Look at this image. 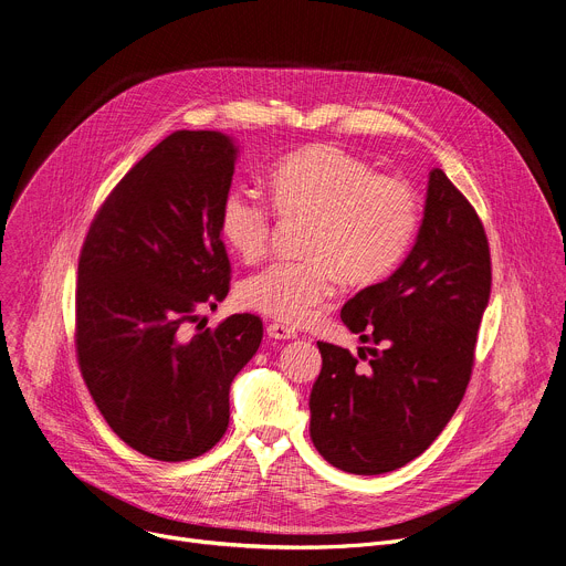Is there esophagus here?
Returning a JSON list of instances; mask_svg holds the SVG:
<instances>
[{"mask_svg": "<svg viewBox=\"0 0 566 566\" xmlns=\"http://www.w3.org/2000/svg\"><path fill=\"white\" fill-rule=\"evenodd\" d=\"M266 332H269V336L275 338V340H291V338L297 336V332H295L293 327L282 325V323H271V325L266 327Z\"/></svg>", "mask_w": 566, "mask_h": 566, "instance_id": "34e87169", "label": "esophagus"}]
</instances>
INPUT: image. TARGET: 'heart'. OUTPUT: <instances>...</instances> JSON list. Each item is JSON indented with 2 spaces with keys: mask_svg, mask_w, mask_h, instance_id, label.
I'll return each instance as SVG.
<instances>
[{
  "mask_svg": "<svg viewBox=\"0 0 566 566\" xmlns=\"http://www.w3.org/2000/svg\"><path fill=\"white\" fill-rule=\"evenodd\" d=\"M275 208L286 219H310L300 262H275L245 277L239 302L269 318L310 323L336 291L384 280L401 262L418 230V198L406 182L375 176L352 153L314 144L271 171ZM271 208L245 187L226 193L219 212L223 241L243 262L269 250Z\"/></svg>",
  "mask_w": 566,
  "mask_h": 566,
  "instance_id": "b5f03b06",
  "label": "heart"
}]
</instances>
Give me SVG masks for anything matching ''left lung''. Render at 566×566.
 I'll use <instances>...</instances> for the list:
<instances>
[{
	"label": "left lung",
	"mask_w": 566,
	"mask_h": 566,
	"mask_svg": "<svg viewBox=\"0 0 566 566\" xmlns=\"http://www.w3.org/2000/svg\"><path fill=\"white\" fill-rule=\"evenodd\" d=\"M490 284L479 214L442 169H431L406 260L340 310L358 340L381 347H366L371 361L361 367L349 349L318 340L323 370L310 397V431L329 465L375 476L429 449L470 384Z\"/></svg>",
	"instance_id": "8db88e82"
}]
</instances>
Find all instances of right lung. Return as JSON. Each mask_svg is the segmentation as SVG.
<instances>
[{
	"mask_svg": "<svg viewBox=\"0 0 566 566\" xmlns=\"http://www.w3.org/2000/svg\"><path fill=\"white\" fill-rule=\"evenodd\" d=\"M237 156L219 130L169 135L113 189L81 250L83 379L111 429L156 460H189L223 438L230 386L264 336L252 314L182 329L230 291L219 212Z\"/></svg>",
	"mask_w": 566,
	"mask_h": 566,
	"instance_id": "add662e5",
	"label": "right lung"
}]
</instances>
